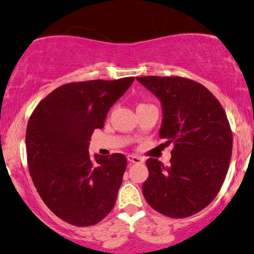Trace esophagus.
Returning a JSON list of instances; mask_svg holds the SVG:
<instances>
[{"label":"esophagus","instance_id":"esophagus-1","mask_svg":"<svg viewBox=\"0 0 254 254\" xmlns=\"http://www.w3.org/2000/svg\"><path fill=\"white\" fill-rule=\"evenodd\" d=\"M127 159L130 164H138V163H143V161H144L142 158H140V156H137V155H128Z\"/></svg>","mask_w":254,"mask_h":254}]
</instances>
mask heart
<instances>
[{
    "instance_id": "b5f03b06",
    "label": "heart",
    "mask_w": 254,
    "mask_h": 254,
    "mask_svg": "<svg viewBox=\"0 0 254 254\" xmlns=\"http://www.w3.org/2000/svg\"><path fill=\"white\" fill-rule=\"evenodd\" d=\"M143 105H146V104H143V103H140L139 105H138V106H143ZM138 106H137V108H138Z\"/></svg>"
}]
</instances>
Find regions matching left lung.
I'll list each match as a JSON object with an SVG mask.
<instances>
[{
	"label": "left lung",
	"mask_w": 254,
	"mask_h": 254,
	"mask_svg": "<svg viewBox=\"0 0 254 254\" xmlns=\"http://www.w3.org/2000/svg\"><path fill=\"white\" fill-rule=\"evenodd\" d=\"M163 105L161 139L174 144L170 166L146 160L143 194L163 215L197 214L220 192L232 154V132L218 99L200 83L184 77H137Z\"/></svg>",
	"instance_id": "8db88e82"
}]
</instances>
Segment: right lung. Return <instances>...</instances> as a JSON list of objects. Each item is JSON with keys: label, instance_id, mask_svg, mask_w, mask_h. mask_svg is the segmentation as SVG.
I'll list each match as a JSON object with an SVG mask.
<instances>
[{"label": "right lung", "instance_id": "1", "mask_svg": "<svg viewBox=\"0 0 254 254\" xmlns=\"http://www.w3.org/2000/svg\"><path fill=\"white\" fill-rule=\"evenodd\" d=\"M134 78L72 82L55 89L31 114L25 134L29 174L39 195L56 216L91 226L112 210L127 159L89 155L88 145L106 114Z\"/></svg>", "mask_w": 254, "mask_h": 254}]
</instances>
